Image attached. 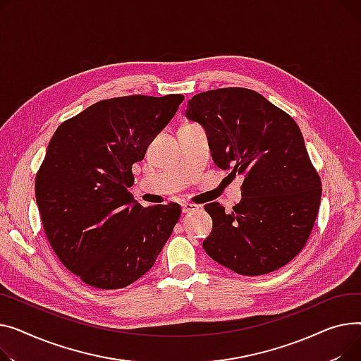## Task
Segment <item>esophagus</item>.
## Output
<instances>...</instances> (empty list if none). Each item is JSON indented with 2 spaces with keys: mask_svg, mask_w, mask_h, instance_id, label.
<instances>
[{
  "mask_svg": "<svg viewBox=\"0 0 361 361\" xmlns=\"http://www.w3.org/2000/svg\"><path fill=\"white\" fill-rule=\"evenodd\" d=\"M198 209H200V205H197V204H189V202L182 204V213L183 214L194 213V211H198Z\"/></svg>",
  "mask_w": 361,
  "mask_h": 361,
  "instance_id": "34e87169",
  "label": "esophagus"
}]
</instances>
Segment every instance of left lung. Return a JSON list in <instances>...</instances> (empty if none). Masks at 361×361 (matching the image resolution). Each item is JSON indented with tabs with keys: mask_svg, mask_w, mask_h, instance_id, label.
<instances>
[{
	"mask_svg": "<svg viewBox=\"0 0 361 361\" xmlns=\"http://www.w3.org/2000/svg\"><path fill=\"white\" fill-rule=\"evenodd\" d=\"M185 115L204 126L214 163L245 178L231 213L220 202L204 207L213 219L202 243L207 255L242 275L288 264L310 236L322 195L299 125L242 87L195 94Z\"/></svg>",
	"mask_w": 361,
	"mask_h": 361,
	"instance_id": "1",
	"label": "left lung"
}]
</instances>
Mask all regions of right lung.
Wrapping results in <instances>:
<instances>
[{
	"label": "right lung",
	"instance_id": "add662e5",
	"mask_svg": "<svg viewBox=\"0 0 361 361\" xmlns=\"http://www.w3.org/2000/svg\"><path fill=\"white\" fill-rule=\"evenodd\" d=\"M182 94L100 100L62 122L35 182L47 238L82 283L116 290L150 269L180 217L179 204L141 207L133 164L171 122Z\"/></svg>",
	"mask_w": 361,
	"mask_h": 361
}]
</instances>
